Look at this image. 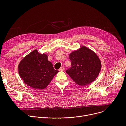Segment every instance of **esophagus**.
Listing matches in <instances>:
<instances>
[{
	"mask_svg": "<svg viewBox=\"0 0 126 126\" xmlns=\"http://www.w3.org/2000/svg\"><path fill=\"white\" fill-rule=\"evenodd\" d=\"M60 71H64V67H61L59 69V70Z\"/></svg>",
	"mask_w": 126,
	"mask_h": 126,
	"instance_id": "esophagus-1",
	"label": "esophagus"
}]
</instances>
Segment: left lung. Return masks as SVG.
Here are the masks:
<instances>
[{
	"label": "left lung",
	"instance_id": "8db88e82",
	"mask_svg": "<svg viewBox=\"0 0 126 126\" xmlns=\"http://www.w3.org/2000/svg\"><path fill=\"white\" fill-rule=\"evenodd\" d=\"M69 56L71 67L66 72L77 84L86 86L96 80L101 72L102 63L94 51L83 45Z\"/></svg>",
	"mask_w": 126,
	"mask_h": 126
}]
</instances>
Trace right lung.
Listing matches in <instances>:
<instances>
[{"label":"right lung","mask_w":126,"mask_h":126,"mask_svg":"<svg viewBox=\"0 0 126 126\" xmlns=\"http://www.w3.org/2000/svg\"><path fill=\"white\" fill-rule=\"evenodd\" d=\"M45 53L35 49L24 57L18 65L19 75L28 86L43 89L47 86L59 72L55 70Z\"/></svg>","instance_id":"add662e5"}]
</instances>
